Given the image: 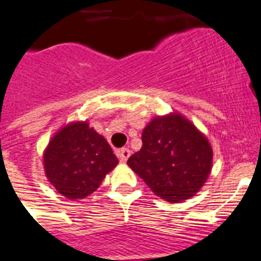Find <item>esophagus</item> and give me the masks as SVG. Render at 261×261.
<instances>
[{
	"label": "esophagus",
	"mask_w": 261,
	"mask_h": 261,
	"mask_svg": "<svg viewBox=\"0 0 261 261\" xmlns=\"http://www.w3.org/2000/svg\"><path fill=\"white\" fill-rule=\"evenodd\" d=\"M118 156H119L120 162H126L128 160V156H130V150L126 149V147L118 150Z\"/></svg>",
	"instance_id": "1"
}]
</instances>
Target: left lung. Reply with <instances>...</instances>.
<instances>
[{
    "instance_id": "obj_1",
    "label": "left lung",
    "mask_w": 261,
    "mask_h": 261,
    "mask_svg": "<svg viewBox=\"0 0 261 261\" xmlns=\"http://www.w3.org/2000/svg\"><path fill=\"white\" fill-rule=\"evenodd\" d=\"M212 151L196 126L179 114L158 116L142 133V149L127 165L156 196L169 202L193 197L211 174Z\"/></svg>"
}]
</instances>
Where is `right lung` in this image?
I'll use <instances>...</instances> for the list:
<instances>
[{
  "label": "right lung",
  "instance_id": "right-lung-1",
  "mask_svg": "<svg viewBox=\"0 0 261 261\" xmlns=\"http://www.w3.org/2000/svg\"><path fill=\"white\" fill-rule=\"evenodd\" d=\"M116 165L109 142L87 122L63 127L44 151L46 178L68 200L90 196Z\"/></svg>",
  "mask_w": 261,
  "mask_h": 261
}]
</instances>
